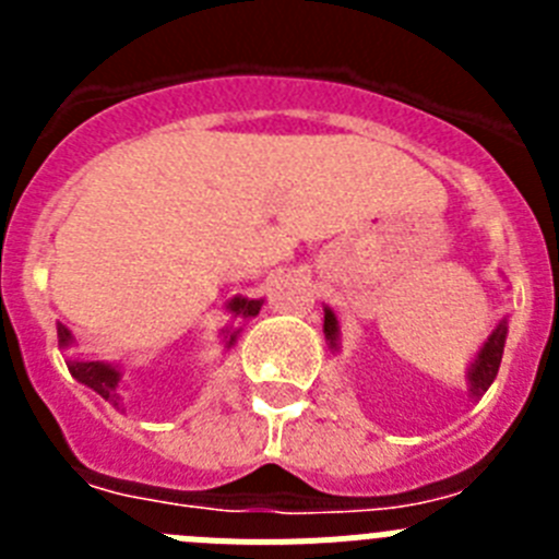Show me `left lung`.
Listing matches in <instances>:
<instances>
[{"mask_svg":"<svg viewBox=\"0 0 559 559\" xmlns=\"http://www.w3.org/2000/svg\"><path fill=\"white\" fill-rule=\"evenodd\" d=\"M324 335H328L330 347H335V338H338V324H335L333 310H324ZM503 341H507V322L498 324L492 330V335L484 341L481 353H478L476 364L471 369V394L473 397H481L490 383L496 380L498 367H501V355H503Z\"/></svg>","mask_w":559,"mask_h":559,"instance_id":"obj_1","label":"left lung"}]
</instances>
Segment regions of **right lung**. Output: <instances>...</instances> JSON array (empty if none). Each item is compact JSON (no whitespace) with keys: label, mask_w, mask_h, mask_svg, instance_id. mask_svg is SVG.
Masks as SVG:
<instances>
[{"label":"right lung","mask_w":559,"mask_h":559,"mask_svg":"<svg viewBox=\"0 0 559 559\" xmlns=\"http://www.w3.org/2000/svg\"><path fill=\"white\" fill-rule=\"evenodd\" d=\"M231 310H235V316H240V319H249V316H257L260 313V308H263V302L260 299H235V302L229 305ZM237 335H240V330L231 328L226 330V347H231L237 341ZM69 341H72V335H69V330L63 328V324H58V344L61 347H67ZM69 372H72V378L81 380V383H86L88 389H95L97 394H100L103 400H108L111 406H120V369L108 367V364H100V360H69L67 364Z\"/></svg>","instance_id":"obj_1"}]
</instances>
